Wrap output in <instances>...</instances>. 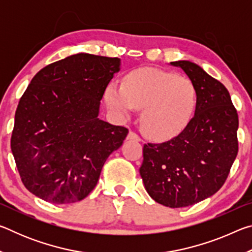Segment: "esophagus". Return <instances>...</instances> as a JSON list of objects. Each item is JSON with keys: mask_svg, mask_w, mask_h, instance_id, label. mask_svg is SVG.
I'll use <instances>...</instances> for the list:
<instances>
[{"mask_svg": "<svg viewBox=\"0 0 252 252\" xmlns=\"http://www.w3.org/2000/svg\"><path fill=\"white\" fill-rule=\"evenodd\" d=\"M127 140H134V141H141V138L135 133V132L133 131H130L129 134H127L126 136Z\"/></svg>", "mask_w": 252, "mask_h": 252, "instance_id": "esophagus-1", "label": "esophagus"}]
</instances>
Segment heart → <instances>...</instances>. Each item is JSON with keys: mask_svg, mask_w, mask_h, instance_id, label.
Instances as JSON below:
<instances>
[{"mask_svg": "<svg viewBox=\"0 0 252 252\" xmlns=\"http://www.w3.org/2000/svg\"><path fill=\"white\" fill-rule=\"evenodd\" d=\"M105 102L119 114L142 109L141 129L149 138L165 140L178 135L190 122L197 105L192 81L152 67L130 72L122 88L110 84Z\"/></svg>", "mask_w": 252, "mask_h": 252, "instance_id": "b5f03b06", "label": "heart"}]
</instances>
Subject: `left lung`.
<instances>
[{"mask_svg":"<svg viewBox=\"0 0 252 252\" xmlns=\"http://www.w3.org/2000/svg\"><path fill=\"white\" fill-rule=\"evenodd\" d=\"M197 90L194 116L180 134L143 146L140 174L149 195L170 208L211 197L228 178L238 155V113L224 85L190 61L171 62Z\"/></svg>","mask_w":252,"mask_h":252,"instance_id":"left-lung-1","label":"left lung"}]
</instances>
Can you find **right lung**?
Returning a JSON list of instances; mask_svg holds the SVG:
<instances>
[{
	"instance_id": "right-lung-1",
	"label": "right lung",
	"mask_w": 252,
	"mask_h": 252,
	"mask_svg": "<svg viewBox=\"0 0 252 252\" xmlns=\"http://www.w3.org/2000/svg\"><path fill=\"white\" fill-rule=\"evenodd\" d=\"M120 59L79 53L46 65L21 96L11 150L24 187L44 201L88 197L129 130L100 120V101Z\"/></svg>"
}]
</instances>
